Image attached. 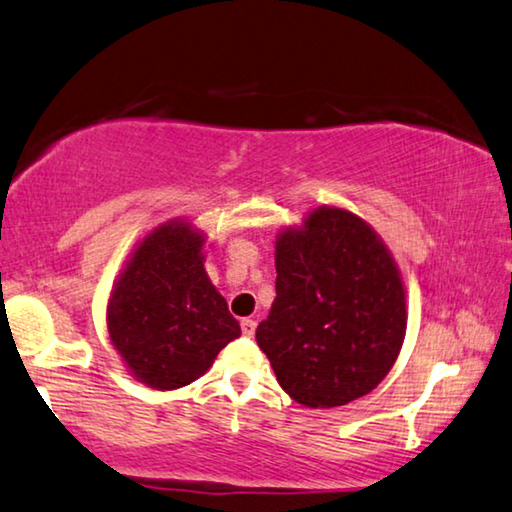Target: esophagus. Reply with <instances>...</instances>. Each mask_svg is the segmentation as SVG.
I'll list each match as a JSON object with an SVG mask.
<instances>
[{"label":"esophagus","mask_w":512,"mask_h":512,"mask_svg":"<svg viewBox=\"0 0 512 512\" xmlns=\"http://www.w3.org/2000/svg\"><path fill=\"white\" fill-rule=\"evenodd\" d=\"M240 329H242V334H245V336H254V332H256V320L242 318V320H240Z\"/></svg>","instance_id":"esophagus-1"}]
</instances>
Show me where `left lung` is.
<instances>
[{"label":"left lung","instance_id":"left-lung-1","mask_svg":"<svg viewBox=\"0 0 512 512\" xmlns=\"http://www.w3.org/2000/svg\"><path fill=\"white\" fill-rule=\"evenodd\" d=\"M277 297L256 343L281 389L306 407L371 393L405 338V286L364 219L320 206L277 238Z\"/></svg>","mask_w":512,"mask_h":512}]
</instances>
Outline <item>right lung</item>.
<instances>
[{"instance_id":"right-lung-1","label":"right lung","mask_w":512,"mask_h":512,"mask_svg":"<svg viewBox=\"0 0 512 512\" xmlns=\"http://www.w3.org/2000/svg\"><path fill=\"white\" fill-rule=\"evenodd\" d=\"M206 235L171 219L139 242L114 283L107 332L139 382L180 389L208 371L219 350L240 336L203 267Z\"/></svg>"}]
</instances>
